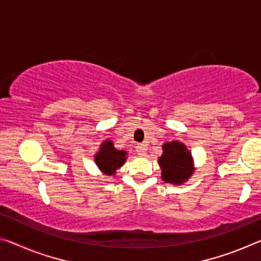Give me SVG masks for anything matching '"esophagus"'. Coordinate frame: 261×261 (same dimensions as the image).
<instances>
[{
    "mask_svg": "<svg viewBox=\"0 0 261 261\" xmlns=\"http://www.w3.org/2000/svg\"><path fill=\"white\" fill-rule=\"evenodd\" d=\"M146 146L144 145V144H138L137 146H136V151H137V153L139 155H142V156H144L146 154Z\"/></svg>",
    "mask_w": 261,
    "mask_h": 261,
    "instance_id": "obj_1",
    "label": "esophagus"
}]
</instances>
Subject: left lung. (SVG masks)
<instances>
[{"instance_id": "obj_1", "label": "left lung", "mask_w": 261, "mask_h": 261, "mask_svg": "<svg viewBox=\"0 0 261 261\" xmlns=\"http://www.w3.org/2000/svg\"><path fill=\"white\" fill-rule=\"evenodd\" d=\"M163 151L158 159L161 179L166 184L181 185L186 182L194 173L192 153L177 140L164 144Z\"/></svg>"}]
</instances>
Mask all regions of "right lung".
<instances>
[{"label":"right lung","mask_w":261,"mask_h":261,"mask_svg":"<svg viewBox=\"0 0 261 261\" xmlns=\"http://www.w3.org/2000/svg\"><path fill=\"white\" fill-rule=\"evenodd\" d=\"M97 167L107 175H113L116 169L122 167L126 160V152L116 150L111 140H105L100 150L94 155Z\"/></svg>","instance_id":"1"}]
</instances>
